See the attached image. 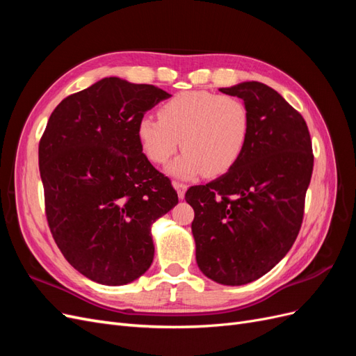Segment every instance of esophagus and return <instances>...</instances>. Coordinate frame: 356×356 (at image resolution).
<instances>
[{
	"label": "esophagus",
	"mask_w": 356,
	"mask_h": 356,
	"mask_svg": "<svg viewBox=\"0 0 356 356\" xmlns=\"http://www.w3.org/2000/svg\"><path fill=\"white\" fill-rule=\"evenodd\" d=\"M174 187H175V190H177V193H178V197L182 200L186 197V191H187V186L186 184H182V182H174Z\"/></svg>",
	"instance_id": "esophagus-1"
}]
</instances>
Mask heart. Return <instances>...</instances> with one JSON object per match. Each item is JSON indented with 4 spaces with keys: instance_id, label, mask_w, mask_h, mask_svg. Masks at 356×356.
<instances>
[{
    "instance_id": "obj_1",
    "label": "heart",
    "mask_w": 356,
    "mask_h": 356,
    "mask_svg": "<svg viewBox=\"0 0 356 356\" xmlns=\"http://www.w3.org/2000/svg\"><path fill=\"white\" fill-rule=\"evenodd\" d=\"M250 129V111L239 98L190 90L161 105L159 118L144 115L136 135L144 154L157 165L169 160L181 139L184 152L166 172L177 179H191L203 170L221 175L233 168L246 147Z\"/></svg>"
}]
</instances>
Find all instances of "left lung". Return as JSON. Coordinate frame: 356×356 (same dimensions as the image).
<instances>
[{"label":"left lung","instance_id":"8db88e82","mask_svg":"<svg viewBox=\"0 0 356 356\" xmlns=\"http://www.w3.org/2000/svg\"><path fill=\"white\" fill-rule=\"evenodd\" d=\"M220 92L238 96L251 117L241 159L207 186L190 187L186 200L196 261L221 285L257 281L282 260L301 227L314 170L309 129L298 111L260 81Z\"/></svg>","mask_w":356,"mask_h":356}]
</instances>
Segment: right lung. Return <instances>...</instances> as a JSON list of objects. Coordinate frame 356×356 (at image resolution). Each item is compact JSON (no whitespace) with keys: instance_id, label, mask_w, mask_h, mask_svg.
<instances>
[{"instance_id":"1","label":"right lung","mask_w":356,"mask_h":356,"mask_svg":"<svg viewBox=\"0 0 356 356\" xmlns=\"http://www.w3.org/2000/svg\"><path fill=\"white\" fill-rule=\"evenodd\" d=\"M172 95L106 77L63 99L38 147L49 227L68 263L108 286L134 282L154 258L152 225L178 203L149 163L136 126Z\"/></svg>"}]
</instances>
